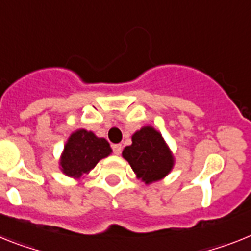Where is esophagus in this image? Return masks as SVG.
Masks as SVG:
<instances>
[{"instance_id":"esophagus-1","label":"esophagus","mask_w":251,"mask_h":251,"mask_svg":"<svg viewBox=\"0 0 251 251\" xmlns=\"http://www.w3.org/2000/svg\"><path fill=\"white\" fill-rule=\"evenodd\" d=\"M112 151H113V153H115V154L119 155L120 153H121V151H122V145L121 144H113L112 145Z\"/></svg>"}]
</instances>
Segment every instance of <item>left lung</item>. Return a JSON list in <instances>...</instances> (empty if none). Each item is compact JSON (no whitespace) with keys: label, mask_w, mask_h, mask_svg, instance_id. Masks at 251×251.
<instances>
[{"label":"left lung","mask_w":251,"mask_h":251,"mask_svg":"<svg viewBox=\"0 0 251 251\" xmlns=\"http://www.w3.org/2000/svg\"><path fill=\"white\" fill-rule=\"evenodd\" d=\"M122 155L145 184L165 177L174 166V158L165 140L151 126L132 135V144L124 149Z\"/></svg>","instance_id":"left-lung-1"}]
</instances>
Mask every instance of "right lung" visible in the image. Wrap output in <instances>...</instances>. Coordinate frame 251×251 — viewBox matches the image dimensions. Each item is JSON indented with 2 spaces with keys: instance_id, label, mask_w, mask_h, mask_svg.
Masks as SVG:
<instances>
[{
  "instance_id": "1",
  "label": "right lung",
  "mask_w": 251,
  "mask_h": 251,
  "mask_svg": "<svg viewBox=\"0 0 251 251\" xmlns=\"http://www.w3.org/2000/svg\"><path fill=\"white\" fill-rule=\"evenodd\" d=\"M108 142L103 138H97L92 131L77 130L69 138L65 145L61 167L62 172L71 177H80L111 153Z\"/></svg>"
}]
</instances>
